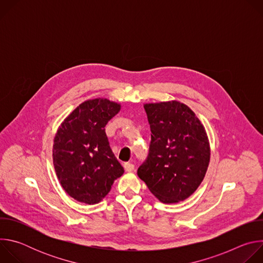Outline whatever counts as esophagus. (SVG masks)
Here are the masks:
<instances>
[{
    "label": "esophagus",
    "instance_id": "obj_1",
    "mask_svg": "<svg viewBox=\"0 0 263 263\" xmlns=\"http://www.w3.org/2000/svg\"><path fill=\"white\" fill-rule=\"evenodd\" d=\"M124 167H125V171H126V172H133V170H134V164H132V163H130V162H126V163L124 164Z\"/></svg>",
    "mask_w": 263,
    "mask_h": 263
}]
</instances>
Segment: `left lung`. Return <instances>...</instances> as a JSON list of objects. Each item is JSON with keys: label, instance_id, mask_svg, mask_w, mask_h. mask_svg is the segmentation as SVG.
I'll return each instance as SVG.
<instances>
[{"label": "left lung", "instance_id": "8db88e82", "mask_svg": "<svg viewBox=\"0 0 263 263\" xmlns=\"http://www.w3.org/2000/svg\"><path fill=\"white\" fill-rule=\"evenodd\" d=\"M151 128L146 160L138 177L160 202L174 204L191 197L210 161V144L195 112L179 101L143 105Z\"/></svg>", "mask_w": 263, "mask_h": 263}]
</instances>
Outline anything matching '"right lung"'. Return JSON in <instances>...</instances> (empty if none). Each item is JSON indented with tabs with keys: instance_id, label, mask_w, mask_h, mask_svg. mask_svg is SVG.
<instances>
[{
	"instance_id": "1",
	"label": "right lung",
	"mask_w": 263,
	"mask_h": 263,
	"mask_svg": "<svg viewBox=\"0 0 263 263\" xmlns=\"http://www.w3.org/2000/svg\"><path fill=\"white\" fill-rule=\"evenodd\" d=\"M121 104L108 99L81 103L59 126L53 144V163L65 193L88 205L101 202L124 167L110 148L107 123Z\"/></svg>"
}]
</instances>
